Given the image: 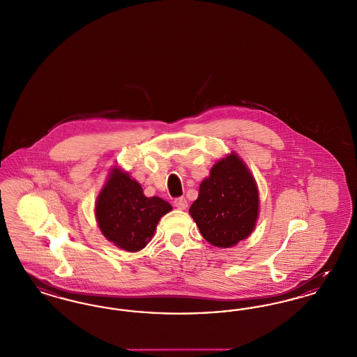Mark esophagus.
Wrapping results in <instances>:
<instances>
[{"mask_svg":"<svg viewBox=\"0 0 357 357\" xmlns=\"http://www.w3.org/2000/svg\"><path fill=\"white\" fill-rule=\"evenodd\" d=\"M174 206L179 210H185L187 208V200L185 197H181V198H176L174 200Z\"/></svg>","mask_w":357,"mask_h":357,"instance_id":"1","label":"esophagus"}]
</instances>
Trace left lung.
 <instances>
[{
  "label": "left lung",
  "mask_w": 357,
  "mask_h": 357,
  "mask_svg": "<svg viewBox=\"0 0 357 357\" xmlns=\"http://www.w3.org/2000/svg\"><path fill=\"white\" fill-rule=\"evenodd\" d=\"M190 215L208 243L229 248L248 238L257 226L259 191L252 174L231 153L213 166L199 187Z\"/></svg>",
  "instance_id": "8db88e82"
}]
</instances>
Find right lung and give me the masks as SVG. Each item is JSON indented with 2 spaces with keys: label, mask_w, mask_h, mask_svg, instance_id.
Segmentation results:
<instances>
[{
  "label": "right lung",
  "mask_w": 357,
  "mask_h": 357,
  "mask_svg": "<svg viewBox=\"0 0 357 357\" xmlns=\"http://www.w3.org/2000/svg\"><path fill=\"white\" fill-rule=\"evenodd\" d=\"M172 204L158 197L147 198L128 172L114 167L96 202V218L103 236L116 247L137 252L154 236L159 219Z\"/></svg>",
  "instance_id": "1"
}]
</instances>
